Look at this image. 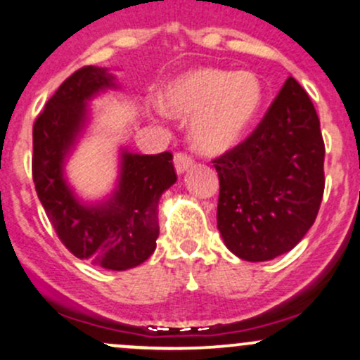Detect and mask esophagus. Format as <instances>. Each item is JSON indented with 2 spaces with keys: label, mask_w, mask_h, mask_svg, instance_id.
<instances>
[{
  "label": "esophagus",
  "mask_w": 360,
  "mask_h": 360,
  "mask_svg": "<svg viewBox=\"0 0 360 360\" xmlns=\"http://www.w3.org/2000/svg\"><path fill=\"white\" fill-rule=\"evenodd\" d=\"M173 163H175L176 173H184V172H187L188 168H191L192 163H194V160H192V158L188 156V154L176 153L175 158H173Z\"/></svg>",
  "instance_id": "esophagus-1"
}]
</instances>
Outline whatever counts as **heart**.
I'll return each instance as SVG.
<instances>
[{
    "label": "heart",
    "mask_w": 360,
    "mask_h": 360,
    "mask_svg": "<svg viewBox=\"0 0 360 360\" xmlns=\"http://www.w3.org/2000/svg\"><path fill=\"white\" fill-rule=\"evenodd\" d=\"M262 98V84L254 72L200 67L166 82L160 106L172 117H194L191 137L195 149L223 154L249 132Z\"/></svg>",
    "instance_id": "b5f03b06"
}]
</instances>
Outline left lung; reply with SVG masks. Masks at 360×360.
Here are the masks:
<instances>
[{
    "instance_id": "left-lung-1",
    "label": "left lung",
    "mask_w": 360,
    "mask_h": 360,
    "mask_svg": "<svg viewBox=\"0 0 360 360\" xmlns=\"http://www.w3.org/2000/svg\"><path fill=\"white\" fill-rule=\"evenodd\" d=\"M218 230L243 261L288 252L314 225L324 192V142L307 92L288 77L254 132L216 158Z\"/></svg>"
}]
</instances>
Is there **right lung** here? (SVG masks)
<instances>
[{
  "mask_svg": "<svg viewBox=\"0 0 360 360\" xmlns=\"http://www.w3.org/2000/svg\"><path fill=\"white\" fill-rule=\"evenodd\" d=\"M117 87L106 68L82 67L46 103L32 130V179L58 238L75 257L113 271L144 262L160 235L158 202L176 181L172 153L122 150L117 191L99 204H84L63 175L65 158L87 122V101Z\"/></svg>",
  "mask_w": 360,
  "mask_h": 360,
  "instance_id": "1",
  "label": "right lung"
}]
</instances>
